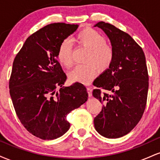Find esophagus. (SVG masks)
Returning <instances> with one entry per match:
<instances>
[{
  "label": "esophagus",
  "mask_w": 160,
  "mask_h": 160,
  "mask_svg": "<svg viewBox=\"0 0 160 160\" xmlns=\"http://www.w3.org/2000/svg\"><path fill=\"white\" fill-rule=\"evenodd\" d=\"M87 92H88V95H89V97H91L92 94V89L90 87H87Z\"/></svg>",
  "instance_id": "esophagus-1"
}]
</instances>
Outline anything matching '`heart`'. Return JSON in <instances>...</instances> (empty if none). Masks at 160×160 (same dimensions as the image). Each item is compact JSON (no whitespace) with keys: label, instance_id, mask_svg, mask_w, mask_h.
I'll return each mask as SVG.
<instances>
[{"label":"heart","instance_id":"obj_1","mask_svg":"<svg viewBox=\"0 0 160 160\" xmlns=\"http://www.w3.org/2000/svg\"><path fill=\"white\" fill-rule=\"evenodd\" d=\"M73 42L89 49L84 62L78 65L69 73V79L72 82L87 84L98 74L110 68L113 60V50L106 44L102 34L92 28H86L76 34ZM58 59L62 65L69 68L73 65L72 43L70 40L62 42L58 49Z\"/></svg>","mask_w":160,"mask_h":160}]
</instances>
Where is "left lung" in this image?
<instances>
[{
  "label": "left lung",
  "instance_id": "obj_1",
  "mask_svg": "<svg viewBox=\"0 0 160 160\" xmlns=\"http://www.w3.org/2000/svg\"><path fill=\"white\" fill-rule=\"evenodd\" d=\"M94 26L105 33L113 50L111 65L93 82L99 89L92 95L103 104L94 126L102 136L118 138L130 132L144 113L149 80L146 59L143 49L127 33L104 22ZM100 88L113 94L102 93Z\"/></svg>",
  "mask_w": 160,
  "mask_h": 160
}]
</instances>
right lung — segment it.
<instances>
[{
  "instance_id": "1",
  "label": "right lung",
  "mask_w": 160,
  "mask_h": 160,
  "mask_svg": "<svg viewBox=\"0 0 160 160\" xmlns=\"http://www.w3.org/2000/svg\"><path fill=\"white\" fill-rule=\"evenodd\" d=\"M78 28L46 25L27 38L12 64L9 88L16 113L24 127L43 140L67 132V115L88 99L83 84L63 86L67 76L57 61L59 45Z\"/></svg>"
}]
</instances>
